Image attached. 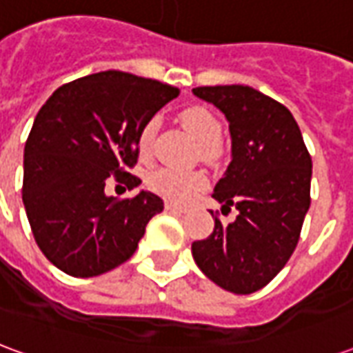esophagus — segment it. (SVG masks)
Instances as JSON below:
<instances>
[{"mask_svg":"<svg viewBox=\"0 0 353 353\" xmlns=\"http://www.w3.org/2000/svg\"><path fill=\"white\" fill-rule=\"evenodd\" d=\"M164 208L168 210V212H174V214H185L187 212V206H181V204H176V202H166Z\"/></svg>","mask_w":353,"mask_h":353,"instance_id":"34e87169","label":"esophagus"}]
</instances>
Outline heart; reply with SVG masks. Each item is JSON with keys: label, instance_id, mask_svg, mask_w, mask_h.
<instances>
[{"label": "heart", "instance_id": "1", "mask_svg": "<svg viewBox=\"0 0 353 353\" xmlns=\"http://www.w3.org/2000/svg\"><path fill=\"white\" fill-rule=\"evenodd\" d=\"M179 123L200 147H204L202 149L204 153H210L212 145H215L219 136H221L219 121L215 119L212 111H208L206 108H200V105L183 109L179 113ZM154 128H157L154 121H149L139 130L136 147H138V154L141 159L149 157ZM147 185L151 191L161 194L162 199L172 200V202H187L206 187L208 177L200 170L157 168L147 176Z\"/></svg>", "mask_w": 353, "mask_h": 353}]
</instances>
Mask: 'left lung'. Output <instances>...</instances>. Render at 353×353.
<instances>
[{"mask_svg": "<svg viewBox=\"0 0 353 353\" xmlns=\"http://www.w3.org/2000/svg\"><path fill=\"white\" fill-rule=\"evenodd\" d=\"M192 94L229 121L232 161L214 199L221 210H238L229 225L215 217L214 232L192 242V257L219 288L250 295L295 252L310 208L312 159L291 111L270 96L244 85L199 87Z\"/></svg>", "mask_w": 353, "mask_h": 353, "instance_id": "obj_1", "label": "left lung"}]
</instances>
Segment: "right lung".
<instances>
[{"mask_svg": "<svg viewBox=\"0 0 353 353\" xmlns=\"http://www.w3.org/2000/svg\"><path fill=\"white\" fill-rule=\"evenodd\" d=\"M179 90L132 73L100 72L57 88L35 117L24 147L22 202L43 255L75 278L123 265L164 202L149 191L117 200L111 174L136 189L141 126Z\"/></svg>", "mask_w": 353, "mask_h": 353, "instance_id": "obj_1", "label": "right lung"}]
</instances>
